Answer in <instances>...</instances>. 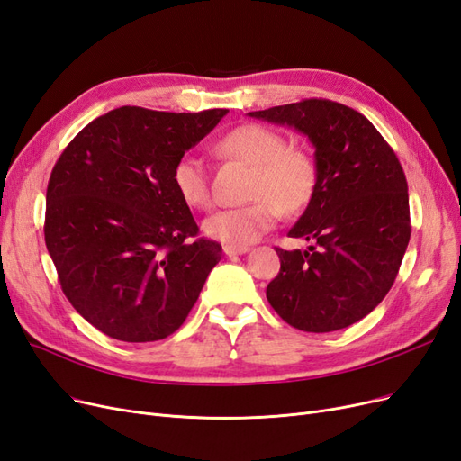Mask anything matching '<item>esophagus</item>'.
<instances>
[{"mask_svg": "<svg viewBox=\"0 0 461 461\" xmlns=\"http://www.w3.org/2000/svg\"><path fill=\"white\" fill-rule=\"evenodd\" d=\"M224 252L228 257H237V255H245L249 252V247H233V245H224Z\"/></svg>", "mask_w": 461, "mask_h": 461, "instance_id": "34e87169", "label": "esophagus"}]
</instances>
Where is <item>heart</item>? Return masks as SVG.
<instances>
[{
  "instance_id": "obj_1",
  "label": "heart",
  "mask_w": 461,
  "mask_h": 461,
  "mask_svg": "<svg viewBox=\"0 0 461 461\" xmlns=\"http://www.w3.org/2000/svg\"><path fill=\"white\" fill-rule=\"evenodd\" d=\"M214 149L255 168L249 185L252 203L224 209L204 220L203 231L220 243L247 247L268 233L284 214L301 212L314 195L318 172L306 151L287 147L279 131L262 124H243L221 136ZM172 185L189 209L211 206V187L204 160L185 153L174 162Z\"/></svg>"
}]
</instances>
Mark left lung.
<instances>
[{"instance_id": "left-lung-1", "label": "left lung", "mask_w": 461, "mask_h": 461, "mask_svg": "<svg viewBox=\"0 0 461 461\" xmlns=\"http://www.w3.org/2000/svg\"><path fill=\"white\" fill-rule=\"evenodd\" d=\"M291 126L314 145L316 189L289 237L306 250L276 249L268 303L293 328L330 333L366 318L394 284L410 241L402 167L364 114L330 99L249 113Z\"/></svg>"}]
</instances>
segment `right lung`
I'll return each instance as SVG.
<instances>
[{
  "instance_id": "add662e5",
  "label": "right lung",
  "mask_w": 461,
  "mask_h": 461,
  "mask_svg": "<svg viewBox=\"0 0 461 461\" xmlns=\"http://www.w3.org/2000/svg\"><path fill=\"white\" fill-rule=\"evenodd\" d=\"M226 114L121 107L80 130L55 162L46 247L65 296L101 333L160 340L197 303L221 245L193 240L199 228L172 167Z\"/></svg>"
}]
</instances>
